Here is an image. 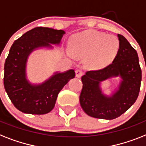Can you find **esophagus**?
<instances>
[{
	"label": "esophagus",
	"instance_id": "esophagus-1",
	"mask_svg": "<svg viewBox=\"0 0 146 146\" xmlns=\"http://www.w3.org/2000/svg\"><path fill=\"white\" fill-rule=\"evenodd\" d=\"M82 71L80 70H76V76L77 77V78H80V77L82 76Z\"/></svg>",
	"mask_w": 146,
	"mask_h": 146
}]
</instances>
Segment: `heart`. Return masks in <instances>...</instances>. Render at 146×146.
Listing matches in <instances>:
<instances>
[{"mask_svg":"<svg viewBox=\"0 0 146 146\" xmlns=\"http://www.w3.org/2000/svg\"><path fill=\"white\" fill-rule=\"evenodd\" d=\"M119 40L114 35L87 30L77 33L69 40V56L84 58L89 70L105 68L114 61L119 50Z\"/></svg>","mask_w":146,"mask_h":146,"instance_id":"obj_1","label":"heart"}]
</instances>
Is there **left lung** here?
Segmentation results:
<instances>
[{"label": "left lung", "mask_w": 146, "mask_h": 146, "mask_svg": "<svg viewBox=\"0 0 146 146\" xmlns=\"http://www.w3.org/2000/svg\"><path fill=\"white\" fill-rule=\"evenodd\" d=\"M118 37L120 47L112 64L100 70L87 71L81 78L83 87L79 96L80 105L93 118H118L138 98L142 79L138 54L124 36L118 34ZM112 78H119L118 86L106 95L102 89V82Z\"/></svg>", "instance_id": "obj_1"}]
</instances>
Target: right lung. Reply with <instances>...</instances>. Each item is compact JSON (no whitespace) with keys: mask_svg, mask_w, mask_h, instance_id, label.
Listing matches in <instances>:
<instances>
[{"mask_svg":"<svg viewBox=\"0 0 146 146\" xmlns=\"http://www.w3.org/2000/svg\"><path fill=\"white\" fill-rule=\"evenodd\" d=\"M65 31L51 28H35L16 40L4 64L3 85L16 109L27 114L43 115L52 110L58 93L75 77V71H56L41 83H32L27 76L28 58L34 51L53 49L61 46Z\"/></svg>","mask_w":146,"mask_h":146,"instance_id":"obj_1","label":"right lung"}]
</instances>
